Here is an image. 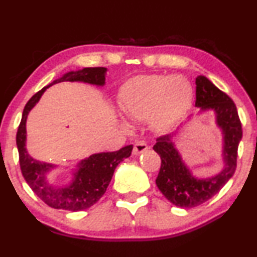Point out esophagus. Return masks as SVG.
Masks as SVG:
<instances>
[{
	"mask_svg": "<svg viewBox=\"0 0 257 257\" xmlns=\"http://www.w3.org/2000/svg\"><path fill=\"white\" fill-rule=\"evenodd\" d=\"M149 149V146H148V143L146 141H137V142L134 144V150H133V154L134 155H140L144 153V151Z\"/></svg>",
	"mask_w": 257,
	"mask_h": 257,
	"instance_id": "esophagus-1",
	"label": "esophagus"
}]
</instances>
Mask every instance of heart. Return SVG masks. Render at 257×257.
<instances>
[{
    "label": "heart",
    "mask_w": 257,
    "mask_h": 257,
    "mask_svg": "<svg viewBox=\"0 0 257 257\" xmlns=\"http://www.w3.org/2000/svg\"><path fill=\"white\" fill-rule=\"evenodd\" d=\"M191 101L192 88L179 75H139L125 82L118 93V104L125 116L135 121L149 117L156 130L175 123Z\"/></svg>",
    "instance_id": "b5f03b06"
}]
</instances>
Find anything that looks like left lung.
<instances>
[{"mask_svg":"<svg viewBox=\"0 0 257 257\" xmlns=\"http://www.w3.org/2000/svg\"><path fill=\"white\" fill-rule=\"evenodd\" d=\"M197 115L213 111L215 123L222 134V170L214 176L198 178L189 169L173 143V139L182 132L180 125L170 135L157 139L154 150L161 156L162 165L156 185L171 204L183 208H192L211 199L232 178L236 169L237 147L242 139L241 122L235 103L204 75L196 79ZM191 115L187 122L193 118Z\"/></svg>","mask_w":257,"mask_h":257,"instance_id":"left-lung-1","label":"left lung"}]
</instances>
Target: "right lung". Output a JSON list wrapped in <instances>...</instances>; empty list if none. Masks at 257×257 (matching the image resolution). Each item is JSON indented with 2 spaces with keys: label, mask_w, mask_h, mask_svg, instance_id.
Returning a JSON list of instances; mask_svg holds the SVG:
<instances>
[{
  "label": "right lung",
  "mask_w": 257,
  "mask_h": 257,
  "mask_svg": "<svg viewBox=\"0 0 257 257\" xmlns=\"http://www.w3.org/2000/svg\"><path fill=\"white\" fill-rule=\"evenodd\" d=\"M106 67H85L67 72L50 85L43 87L25 104L16 136L21 171L25 182L36 196L41 198L50 207L70 212H78L91 207L106 192L116 166L132 155L133 146H127L114 153L91 155L75 165L72 173L73 178L68 185L55 186L49 183L48 175L51 170L57 168V165L35 160L27 150L28 115L50 86L64 81H78L101 87L106 84Z\"/></svg>",
  "instance_id": "obj_1"
}]
</instances>
